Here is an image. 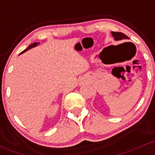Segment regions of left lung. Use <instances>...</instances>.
<instances>
[{"label": "left lung", "instance_id": "8db88e82", "mask_svg": "<svg viewBox=\"0 0 155 155\" xmlns=\"http://www.w3.org/2000/svg\"><path fill=\"white\" fill-rule=\"evenodd\" d=\"M111 35L114 38L115 41H121V40H128L129 39L128 36L122 32H117V31H111Z\"/></svg>", "mask_w": 155, "mask_h": 155}]
</instances>
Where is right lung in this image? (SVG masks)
Masks as SVG:
<instances>
[{
    "label": "right lung",
    "instance_id": "add662e5",
    "mask_svg": "<svg viewBox=\"0 0 155 155\" xmlns=\"http://www.w3.org/2000/svg\"><path fill=\"white\" fill-rule=\"evenodd\" d=\"M39 44V43H37V42H35V43H34V44H30L29 45V46H28L27 48H26V49H25V50H24L22 51V52H21V54H22V53H24V52H25V51H26L27 50H29V49H31V48H33V47H35L36 46H38V45Z\"/></svg>",
    "mask_w": 155,
    "mask_h": 155
}]
</instances>
